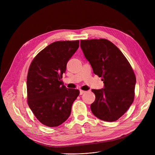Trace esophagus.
<instances>
[{"mask_svg": "<svg viewBox=\"0 0 155 155\" xmlns=\"http://www.w3.org/2000/svg\"><path fill=\"white\" fill-rule=\"evenodd\" d=\"M85 92V91H80V95H82V94H84Z\"/></svg>", "mask_w": 155, "mask_h": 155, "instance_id": "esophagus-1", "label": "esophagus"}]
</instances>
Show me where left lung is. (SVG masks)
Wrapping results in <instances>:
<instances>
[{"label": "left lung", "instance_id": "8db88e82", "mask_svg": "<svg viewBox=\"0 0 155 155\" xmlns=\"http://www.w3.org/2000/svg\"><path fill=\"white\" fill-rule=\"evenodd\" d=\"M80 47L94 73L104 81V88L92 89L95 100L91 108L94 115L105 121H116L133 102L136 79L126 57L110 41L81 40Z\"/></svg>", "mask_w": 155, "mask_h": 155}]
</instances>
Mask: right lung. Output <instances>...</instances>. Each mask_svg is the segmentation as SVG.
Listing matches in <instances>:
<instances>
[{
    "label": "right lung",
    "instance_id": "add662e5",
    "mask_svg": "<svg viewBox=\"0 0 155 155\" xmlns=\"http://www.w3.org/2000/svg\"><path fill=\"white\" fill-rule=\"evenodd\" d=\"M79 47V41H56L32 60L27 77L29 107L41 123L61 125L69 117L78 89L67 88L61 81L67 64Z\"/></svg>",
    "mask_w": 155,
    "mask_h": 155
}]
</instances>
